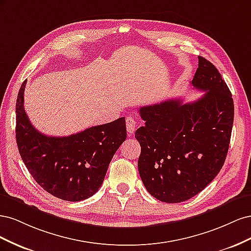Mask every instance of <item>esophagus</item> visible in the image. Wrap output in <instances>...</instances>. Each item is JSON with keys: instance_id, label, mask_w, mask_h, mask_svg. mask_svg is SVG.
Returning a JSON list of instances; mask_svg holds the SVG:
<instances>
[{"instance_id": "esophagus-1", "label": "esophagus", "mask_w": 251, "mask_h": 251, "mask_svg": "<svg viewBox=\"0 0 251 251\" xmlns=\"http://www.w3.org/2000/svg\"><path fill=\"white\" fill-rule=\"evenodd\" d=\"M126 130L128 134L134 133L136 126H137V120H136L134 117H126Z\"/></svg>"}]
</instances>
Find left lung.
<instances>
[{"mask_svg": "<svg viewBox=\"0 0 251 251\" xmlns=\"http://www.w3.org/2000/svg\"><path fill=\"white\" fill-rule=\"evenodd\" d=\"M192 85L204 94L182 104L169 100L139 109L146 121L135 133L138 171L147 191L166 203L193 198L225 162L233 124L230 91L217 68L199 56Z\"/></svg>", "mask_w": 251, "mask_h": 251, "instance_id": "obj_1", "label": "left lung"}]
</instances>
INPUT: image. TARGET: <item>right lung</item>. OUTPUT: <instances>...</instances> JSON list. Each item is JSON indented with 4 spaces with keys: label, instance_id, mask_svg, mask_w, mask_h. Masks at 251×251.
Segmentation results:
<instances>
[{
    "label": "right lung",
    "instance_id": "right-lung-1",
    "mask_svg": "<svg viewBox=\"0 0 251 251\" xmlns=\"http://www.w3.org/2000/svg\"><path fill=\"white\" fill-rule=\"evenodd\" d=\"M25 80L16 104V138L20 155L45 191L65 201L90 198L102 184L114 154L126 138V118L91 126L67 137L40 133L24 109Z\"/></svg>",
    "mask_w": 251,
    "mask_h": 251
}]
</instances>
